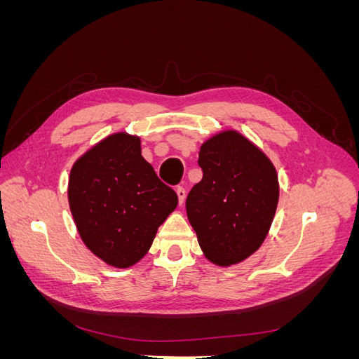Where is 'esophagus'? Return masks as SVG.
Listing matches in <instances>:
<instances>
[{
	"mask_svg": "<svg viewBox=\"0 0 359 359\" xmlns=\"http://www.w3.org/2000/svg\"><path fill=\"white\" fill-rule=\"evenodd\" d=\"M177 194H178L180 205H182V203H184V201H186V196H187V191H186V189H184L182 186H180V187L177 189Z\"/></svg>",
	"mask_w": 359,
	"mask_h": 359,
	"instance_id": "obj_1",
	"label": "esophagus"
}]
</instances>
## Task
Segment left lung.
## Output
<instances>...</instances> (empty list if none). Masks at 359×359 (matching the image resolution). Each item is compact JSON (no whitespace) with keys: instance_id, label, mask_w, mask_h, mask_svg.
<instances>
[{"instance_id":"8db88e82","label":"left lung","mask_w":359,"mask_h":359,"mask_svg":"<svg viewBox=\"0 0 359 359\" xmlns=\"http://www.w3.org/2000/svg\"><path fill=\"white\" fill-rule=\"evenodd\" d=\"M203 177L186 201L187 217L206 259L220 266L243 262L262 245L278 203L271 160L235 130L202 144Z\"/></svg>"}]
</instances>
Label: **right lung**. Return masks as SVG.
Returning <instances> with one entry per match:
<instances>
[{
    "label": "right lung",
    "mask_w": 359,
    "mask_h": 359,
    "mask_svg": "<svg viewBox=\"0 0 359 359\" xmlns=\"http://www.w3.org/2000/svg\"><path fill=\"white\" fill-rule=\"evenodd\" d=\"M69 205L83 244L115 268L137 264L178 196L142 157L140 139L114 133L74 161Z\"/></svg>",
    "instance_id": "obj_1"
}]
</instances>
